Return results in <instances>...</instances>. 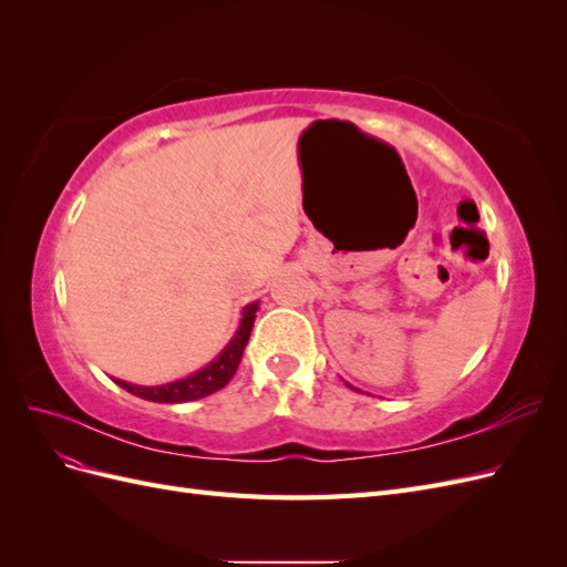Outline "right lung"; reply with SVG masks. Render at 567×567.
<instances>
[{
    "mask_svg": "<svg viewBox=\"0 0 567 567\" xmlns=\"http://www.w3.org/2000/svg\"><path fill=\"white\" fill-rule=\"evenodd\" d=\"M257 305H260V302H250L246 307L244 317H241V326H238V331L229 340V346L217 354V359H213V362L208 367H203L200 371L186 375V379L165 383V385H151V388L125 383V381H120V379H113V381L120 388H125L127 392L136 394V398L148 400V402L177 404V402H192V400L208 398V394L225 388L234 379L238 364H241V357H244V350L248 346V338H250L252 323H255Z\"/></svg>",
    "mask_w": 567,
    "mask_h": 567,
    "instance_id": "obj_1",
    "label": "right lung"
}]
</instances>
